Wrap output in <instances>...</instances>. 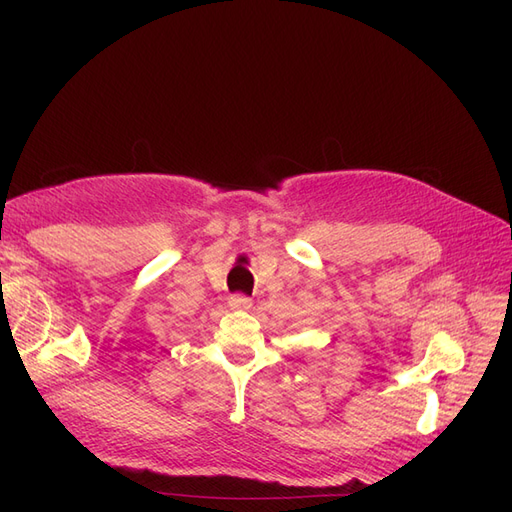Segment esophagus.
Instances as JSON below:
<instances>
[{
  "label": "esophagus",
  "mask_w": 512,
  "mask_h": 512,
  "mask_svg": "<svg viewBox=\"0 0 512 512\" xmlns=\"http://www.w3.org/2000/svg\"><path fill=\"white\" fill-rule=\"evenodd\" d=\"M228 305L232 309H250L252 307V299L245 297V294H232V297L228 299Z\"/></svg>",
  "instance_id": "obj_1"
}]
</instances>
